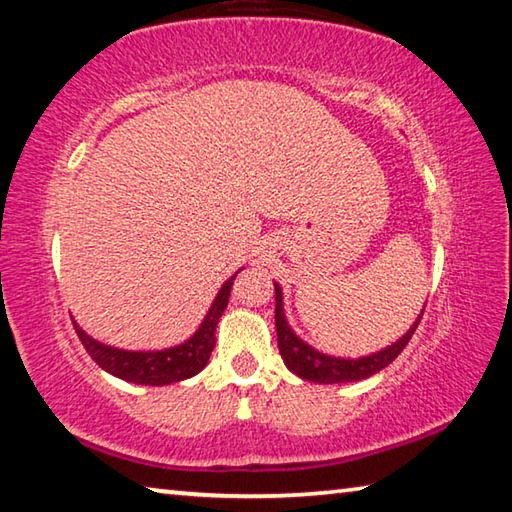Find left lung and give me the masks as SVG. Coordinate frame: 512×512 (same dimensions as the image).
I'll return each instance as SVG.
<instances>
[{
    "label": "left lung",
    "mask_w": 512,
    "mask_h": 512,
    "mask_svg": "<svg viewBox=\"0 0 512 512\" xmlns=\"http://www.w3.org/2000/svg\"><path fill=\"white\" fill-rule=\"evenodd\" d=\"M424 311V307H422ZM420 316L415 318V323L409 327L402 339H397L393 345L379 350L375 354H368V357H359V359H343V357H332V354L318 352L316 348H311L309 343H305L300 336L293 332L287 316H284V300H282V289L280 284L275 282V327H277V348H280V354L284 359V366H287L293 375H298L300 379L307 381H316V384H345V381H359V379H368L375 375V372L384 370L388 363H393L397 359L406 345H409L411 336L418 327Z\"/></svg>",
    "instance_id": "1"
}]
</instances>
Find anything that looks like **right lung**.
<instances>
[{"instance_id":"obj_1","label":"right lung","mask_w":512,"mask_h":512,"mask_svg":"<svg viewBox=\"0 0 512 512\" xmlns=\"http://www.w3.org/2000/svg\"><path fill=\"white\" fill-rule=\"evenodd\" d=\"M237 273L223 282V287L219 289V293H216L210 311H207L203 323L198 325L196 332L180 345H173V348L146 350V352L112 348V345L92 339V336L85 332L74 318L72 323L83 343V348L88 350L90 357L99 363V368H103L119 379L131 381V384L167 386V384H173V381L194 377L207 366L210 354L214 350L216 323H219L223 309L228 307L230 289Z\"/></svg>"}]
</instances>
